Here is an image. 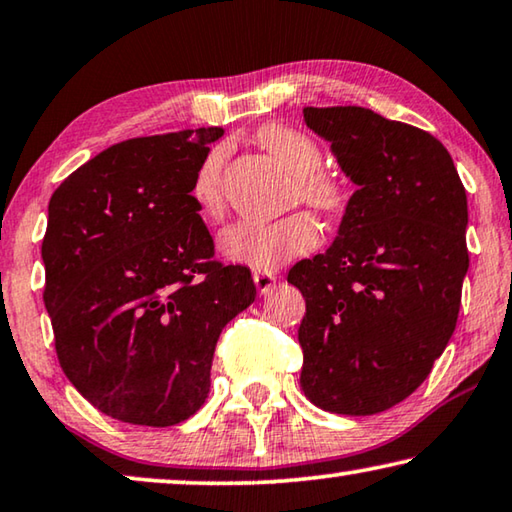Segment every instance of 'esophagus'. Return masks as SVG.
<instances>
[{
  "label": "esophagus",
  "instance_id": "esophagus-1",
  "mask_svg": "<svg viewBox=\"0 0 512 512\" xmlns=\"http://www.w3.org/2000/svg\"><path fill=\"white\" fill-rule=\"evenodd\" d=\"M253 280H255V287H257L259 294H269V291L275 287V282H278V275L264 273V271H255L253 273Z\"/></svg>",
  "mask_w": 512,
  "mask_h": 512
}]
</instances>
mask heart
Segmentation results:
<instances>
[{
    "label": "heart",
    "mask_w": 512,
    "mask_h": 512,
    "mask_svg": "<svg viewBox=\"0 0 512 512\" xmlns=\"http://www.w3.org/2000/svg\"><path fill=\"white\" fill-rule=\"evenodd\" d=\"M262 148L291 175L289 205L303 202L321 214H337L346 205L342 184L321 173L323 152L312 136L287 125H269L259 132ZM225 148L218 145L202 159L193 177L191 196L207 216L225 212L223 189ZM319 243V227L307 212H294L273 223L243 221L225 227L218 248L225 259L255 271H275Z\"/></svg>",
    "instance_id": "heart-1"
}]
</instances>
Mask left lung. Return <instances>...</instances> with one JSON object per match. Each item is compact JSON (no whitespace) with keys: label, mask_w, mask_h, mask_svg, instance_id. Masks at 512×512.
Listing matches in <instances>:
<instances>
[{"label":"left lung","mask_w":512,"mask_h":512,"mask_svg":"<svg viewBox=\"0 0 512 512\" xmlns=\"http://www.w3.org/2000/svg\"><path fill=\"white\" fill-rule=\"evenodd\" d=\"M303 116L358 191L335 243L287 275L305 298L300 387L321 410L376 415L424 383L456 330L467 193L424 129L364 107Z\"/></svg>","instance_id":"1"}]
</instances>
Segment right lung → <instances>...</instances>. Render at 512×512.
Returning a JSON list of instances; mask_svg holds the SVG:
<instances>
[{"label":"right lung","instance_id":"obj_1","mask_svg":"<svg viewBox=\"0 0 512 512\" xmlns=\"http://www.w3.org/2000/svg\"><path fill=\"white\" fill-rule=\"evenodd\" d=\"M221 127L116 143L47 207L45 307L68 380L113 419L175 426L209 394L218 335L257 296L214 259L191 196Z\"/></svg>","mask_w":512,"mask_h":512}]
</instances>
